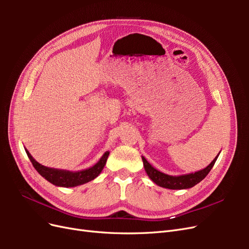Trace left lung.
<instances>
[{"mask_svg":"<svg viewBox=\"0 0 249 249\" xmlns=\"http://www.w3.org/2000/svg\"><path fill=\"white\" fill-rule=\"evenodd\" d=\"M218 156H216L215 159L211 162V164H209L208 166L206 168H203L202 170L196 171L194 173H189V175L178 176V177L165 175V173L157 170L147 162V160L144 157H142V161H143V165H144V169L147 173V176L154 183H156L160 187L176 190V189H188V188H191L196 184H198L200 180H202L208 176V173L211 171V169H212Z\"/></svg>","mask_w":249,"mask_h":249,"instance_id":"left-lung-1","label":"left lung"}]
</instances>
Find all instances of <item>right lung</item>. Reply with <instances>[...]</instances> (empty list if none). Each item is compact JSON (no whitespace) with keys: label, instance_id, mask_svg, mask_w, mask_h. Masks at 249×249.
Here are the masks:
<instances>
[{"label":"right lung","instance_id":"right-lung-1","mask_svg":"<svg viewBox=\"0 0 249 249\" xmlns=\"http://www.w3.org/2000/svg\"><path fill=\"white\" fill-rule=\"evenodd\" d=\"M26 153L29 157L30 161L32 162L34 168L37 170L41 177H43L47 180L53 185L58 186V187H76L79 185L86 184L90 180L94 179L97 176L102 172L105 165H106L108 156L110 152H106L103 157L100 159L95 165L92 167H90L85 170L81 171H69V170H62V169H55V168H50L46 167L43 165L39 164L37 161H35L34 158L31 156L28 150L26 149Z\"/></svg>","mask_w":249,"mask_h":249}]
</instances>
